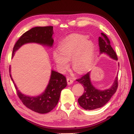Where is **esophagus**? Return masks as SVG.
<instances>
[{"label": "esophagus", "mask_w": 134, "mask_h": 134, "mask_svg": "<svg viewBox=\"0 0 134 134\" xmlns=\"http://www.w3.org/2000/svg\"><path fill=\"white\" fill-rule=\"evenodd\" d=\"M66 80H67V83H68V85H69V84H71L73 83V80H72V79H71V78L68 77L67 79H66Z\"/></svg>", "instance_id": "1"}]
</instances>
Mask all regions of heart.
I'll use <instances>...</instances> for the list:
<instances>
[{"instance_id": "obj_1", "label": "heart", "mask_w": 134, "mask_h": 134, "mask_svg": "<svg viewBox=\"0 0 134 134\" xmlns=\"http://www.w3.org/2000/svg\"><path fill=\"white\" fill-rule=\"evenodd\" d=\"M58 50L54 51L53 57L59 68L65 71L69 67L68 61L71 60L74 71L81 74L92 66L95 49L93 43L88 41L86 36L72 34L61 41Z\"/></svg>"}]
</instances>
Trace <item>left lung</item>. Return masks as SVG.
Listing matches in <instances>:
<instances>
[{
  "mask_svg": "<svg viewBox=\"0 0 134 134\" xmlns=\"http://www.w3.org/2000/svg\"><path fill=\"white\" fill-rule=\"evenodd\" d=\"M99 46L100 53H106L111 58L117 60V56L110 45V41L105 34L101 33V36L99 38ZM118 76V75H117ZM116 77L113 84L110 88L100 90L92 85L90 79V72L81 78L76 80L83 85L84 88V93L78 99L80 106L85 110H92L100 108L107 103L112 96L116 93L118 87V77Z\"/></svg>",
  "mask_w": 134,
  "mask_h": 134,
  "instance_id": "obj_1",
  "label": "left lung"
}]
</instances>
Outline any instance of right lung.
Wrapping results in <instances>:
<instances>
[{"mask_svg":"<svg viewBox=\"0 0 134 134\" xmlns=\"http://www.w3.org/2000/svg\"><path fill=\"white\" fill-rule=\"evenodd\" d=\"M53 34V26L35 27L32 28L23 34L16 42L12 50V56H14L15 52L20 47L27 43L35 42L51 47L54 41L52 37ZM10 69L9 68V73ZM10 77L15 86L18 98L23 104L27 108L40 114L49 113L56 106L59 102L61 91L67 85L65 76L52 70L50 81L44 93L36 97H30L22 94L14 83L11 74Z\"/></svg>","mask_w":134,"mask_h":134,"instance_id":"1","label":"right lung"}]
</instances>
